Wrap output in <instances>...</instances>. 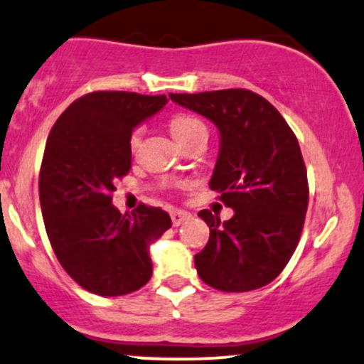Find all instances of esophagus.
<instances>
[{
  "mask_svg": "<svg viewBox=\"0 0 364 364\" xmlns=\"http://www.w3.org/2000/svg\"><path fill=\"white\" fill-rule=\"evenodd\" d=\"M170 217H171V222H173V225H175V228H177V225H182L183 222L189 220L191 213L189 212H183V210H171Z\"/></svg>",
  "mask_w": 364,
  "mask_h": 364,
  "instance_id": "obj_1",
  "label": "esophagus"
}]
</instances>
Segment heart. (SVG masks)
<instances>
[{
	"instance_id": "obj_1",
	"label": "heart",
	"mask_w": 364,
	"mask_h": 364,
	"mask_svg": "<svg viewBox=\"0 0 364 364\" xmlns=\"http://www.w3.org/2000/svg\"><path fill=\"white\" fill-rule=\"evenodd\" d=\"M199 128H205V124H203L198 118H194V116H187V114L175 116L170 123V130L175 139H177V142H181V140L186 139V136H189L193 132L199 130ZM139 139H140L139 132H134V135H132L130 139L132 147H135L136 144H139Z\"/></svg>"
}]
</instances>
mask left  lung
Instances as JSON below:
<instances>
[{"label":"left lung","mask_w":364,"mask_h":364,"mask_svg":"<svg viewBox=\"0 0 364 364\" xmlns=\"http://www.w3.org/2000/svg\"><path fill=\"white\" fill-rule=\"evenodd\" d=\"M170 99L218 128L210 189L234 210L222 224L210 210L198 213L210 228L208 243L194 257L199 277L220 291L265 287L287 267L306 220L309 186L299 140L274 105L250 90Z\"/></svg>","instance_id":"obj_1"}]
</instances>
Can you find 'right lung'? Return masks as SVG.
<instances>
[{
    "mask_svg": "<svg viewBox=\"0 0 364 364\" xmlns=\"http://www.w3.org/2000/svg\"><path fill=\"white\" fill-rule=\"evenodd\" d=\"M168 102L165 95L93 92L65 109L46 140L40 170L45 229L58 262L85 290L119 296L152 276L149 246L171 228L165 210L119 213L114 182L132 166V132Z\"/></svg>",
    "mask_w": 364,
    "mask_h": 364,
    "instance_id": "right-lung-1",
    "label": "right lung"
}]
</instances>
